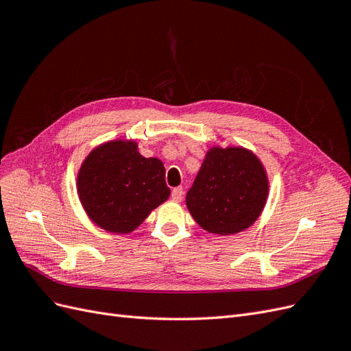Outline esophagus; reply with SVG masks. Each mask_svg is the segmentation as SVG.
<instances>
[{
	"label": "esophagus",
	"mask_w": 351,
	"mask_h": 351,
	"mask_svg": "<svg viewBox=\"0 0 351 351\" xmlns=\"http://www.w3.org/2000/svg\"><path fill=\"white\" fill-rule=\"evenodd\" d=\"M183 195H184L183 187H176V189H173V192H171V199L174 202H182L183 200Z\"/></svg>",
	"instance_id": "1"
}]
</instances>
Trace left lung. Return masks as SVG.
<instances>
[{
    "mask_svg": "<svg viewBox=\"0 0 351 351\" xmlns=\"http://www.w3.org/2000/svg\"><path fill=\"white\" fill-rule=\"evenodd\" d=\"M269 180L261 159L243 146H212L187 192L199 227L215 236L237 234L254 224L267 205Z\"/></svg>",
    "mask_w": 351,
    "mask_h": 351,
    "instance_id": "left-lung-1",
    "label": "left lung"
}]
</instances>
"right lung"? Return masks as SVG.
Listing matches in <instances>:
<instances>
[{
  "mask_svg": "<svg viewBox=\"0 0 351 351\" xmlns=\"http://www.w3.org/2000/svg\"><path fill=\"white\" fill-rule=\"evenodd\" d=\"M76 187L89 219L115 234L134 231L171 193L161 159L141 155L132 139L93 147L79 168Z\"/></svg>",
  "mask_w": 351,
  "mask_h": 351,
  "instance_id": "obj_1",
  "label": "right lung"
}]
</instances>
